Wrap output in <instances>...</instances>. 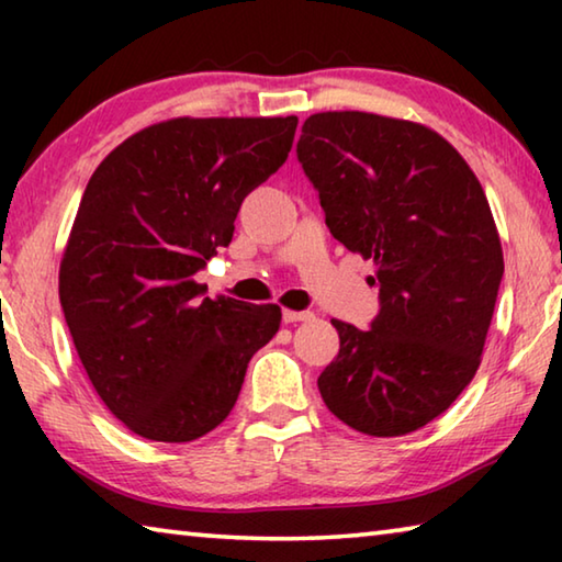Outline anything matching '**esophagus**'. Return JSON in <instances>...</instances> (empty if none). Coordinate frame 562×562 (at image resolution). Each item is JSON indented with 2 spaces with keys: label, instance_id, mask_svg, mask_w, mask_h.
I'll use <instances>...</instances> for the list:
<instances>
[{
  "label": "esophagus",
  "instance_id": "1",
  "mask_svg": "<svg viewBox=\"0 0 562 562\" xmlns=\"http://www.w3.org/2000/svg\"><path fill=\"white\" fill-rule=\"evenodd\" d=\"M310 319H315V315H312V312H294V310H284L282 312L284 325H292V322H310Z\"/></svg>",
  "mask_w": 562,
  "mask_h": 562
}]
</instances>
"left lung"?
<instances>
[{
  "label": "left lung",
  "instance_id": "8db88e82",
  "mask_svg": "<svg viewBox=\"0 0 562 562\" xmlns=\"http://www.w3.org/2000/svg\"><path fill=\"white\" fill-rule=\"evenodd\" d=\"M297 160L379 288L369 329L331 319L339 355L319 394L361 434L422 429L469 386L496 307L503 250L479 178L431 128L361 111L310 116Z\"/></svg>",
  "mask_w": 562,
  "mask_h": 562
}]
</instances>
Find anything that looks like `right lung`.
I'll return each mask as SVG.
<instances>
[{
    "label": "right lung",
    "instance_id": "1",
    "mask_svg": "<svg viewBox=\"0 0 562 562\" xmlns=\"http://www.w3.org/2000/svg\"><path fill=\"white\" fill-rule=\"evenodd\" d=\"M297 116L173 119L138 131L83 190L59 270L74 347L101 402L150 441L225 422L278 304L211 300L193 278L233 240L247 193L278 170Z\"/></svg>",
    "mask_w": 562,
    "mask_h": 562
}]
</instances>
